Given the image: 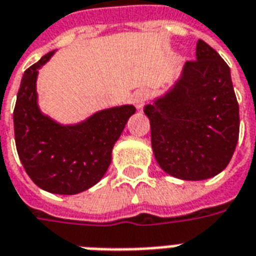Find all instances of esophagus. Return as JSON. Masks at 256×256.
<instances>
[{"label": "esophagus", "instance_id": "esophagus-1", "mask_svg": "<svg viewBox=\"0 0 256 256\" xmlns=\"http://www.w3.org/2000/svg\"><path fill=\"white\" fill-rule=\"evenodd\" d=\"M133 101H134V106H137V110H138V111H142L145 101H146V93H145L144 90H138V92H136V94H134L133 97Z\"/></svg>", "mask_w": 256, "mask_h": 256}]
</instances>
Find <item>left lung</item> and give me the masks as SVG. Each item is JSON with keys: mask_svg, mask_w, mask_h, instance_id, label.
Returning a JSON list of instances; mask_svg holds the SVG:
<instances>
[{"mask_svg": "<svg viewBox=\"0 0 256 256\" xmlns=\"http://www.w3.org/2000/svg\"><path fill=\"white\" fill-rule=\"evenodd\" d=\"M150 142L163 172L185 181L215 177L236 150L240 118L230 68L198 40L172 89L145 106Z\"/></svg>", "mask_w": 256, "mask_h": 256, "instance_id": "1", "label": "left lung"}]
</instances>
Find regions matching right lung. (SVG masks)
<instances>
[{
    "mask_svg": "<svg viewBox=\"0 0 256 256\" xmlns=\"http://www.w3.org/2000/svg\"><path fill=\"white\" fill-rule=\"evenodd\" d=\"M54 54L46 53L26 70L14 111V141L20 162L36 186L58 194L92 188L111 164L112 148L134 106H112L76 124H60L38 106V70Z\"/></svg>",
    "mask_w": 256,
    "mask_h": 256,
    "instance_id": "1",
    "label": "right lung"
}]
</instances>
